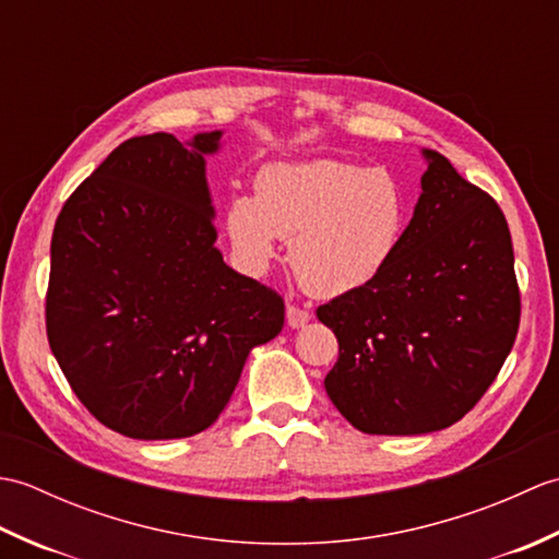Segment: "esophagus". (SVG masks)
<instances>
[{
  "instance_id": "1",
  "label": "esophagus",
  "mask_w": 559,
  "mask_h": 559,
  "mask_svg": "<svg viewBox=\"0 0 559 559\" xmlns=\"http://www.w3.org/2000/svg\"><path fill=\"white\" fill-rule=\"evenodd\" d=\"M286 319H288V326L300 329V326H305L307 322H310L312 312L305 310V307H298V305H288L286 307Z\"/></svg>"
}]
</instances>
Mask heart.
<instances>
[{
  "mask_svg": "<svg viewBox=\"0 0 559 559\" xmlns=\"http://www.w3.org/2000/svg\"><path fill=\"white\" fill-rule=\"evenodd\" d=\"M411 223L406 192L382 168L319 158L273 163L254 177V197L230 201L228 235L254 271L290 240L302 286L336 298L370 286L396 257Z\"/></svg>",
  "mask_w": 559,
  "mask_h": 559,
  "instance_id": "1",
  "label": "heart"
}]
</instances>
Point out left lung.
<instances>
[{
    "mask_svg": "<svg viewBox=\"0 0 559 559\" xmlns=\"http://www.w3.org/2000/svg\"><path fill=\"white\" fill-rule=\"evenodd\" d=\"M406 237L370 286L317 307L338 338L326 394L367 435H425L461 420L514 346L521 298L502 209L423 151Z\"/></svg>",
    "mask_w": 559,
    "mask_h": 559,
    "instance_id": "left-lung-1",
    "label": "left lung"
}]
</instances>
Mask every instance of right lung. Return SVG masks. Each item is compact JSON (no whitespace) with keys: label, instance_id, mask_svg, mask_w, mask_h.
<instances>
[{"label":"right lung","instance_id":"add662e5","mask_svg":"<svg viewBox=\"0 0 559 559\" xmlns=\"http://www.w3.org/2000/svg\"><path fill=\"white\" fill-rule=\"evenodd\" d=\"M221 136L127 139L55 223L47 341L83 406L124 437L206 430L249 350L283 329L281 295L216 247L204 156Z\"/></svg>","mask_w":559,"mask_h":559}]
</instances>
